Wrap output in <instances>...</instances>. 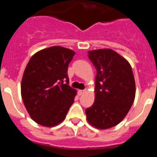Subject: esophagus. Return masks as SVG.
<instances>
[{
  "instance_id": "esophagus-1",
  "label": "esophagus",
  "mask_w": 157,
  "mask_h": 157,
  "mask_svg": "<svg viewBox=\"0 0 157 157\" xmlns=\"http://www.w3.org/2000/svg\"><path fill=\"white\" fill-rule=\"evenodd\" d=\"M86 92V90H78V95L79 96H81V95H82L83 94H84V93Z\"/></svg>"
}]
</instances>
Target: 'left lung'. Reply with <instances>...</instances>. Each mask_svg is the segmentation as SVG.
Wrapping results in <instances>:
<instances>
[{
    "label": "left lung",
    "instance_id": "8db88e82",
    "mask_svg": "<svg viewBox=\"0 0 157 157\" xmlns=\"http://www.w3.org/2000/svg\"><path fill=\"white\" fill-rule=\"evenodd\" d=\"M97 70L95 101L86 109L89 123L98 129L115 127L125 118L135 98V81L127 59L110 48L88 52Z\"/></svg>",
    "mask_w": 157,
    "mask_h": 157
}]
</instances>
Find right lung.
Listing matches in <instances>:
<instances>
[{
	"label": "right lung",
	"mask_w": 157,
	"mask_h": 157,
	"mask_svg": "<svg viewBox=\"0 0 157 157\" xmlns=\"http://www.w3.org/2000/svg\"><path fill=\"white\" fill-rule=\"evenodd\" d=\"M75 52L52 46L36 52L27 63L21 95L29 115L44 127L61 123L73 104L76 90L68 86L67 67Z\"/></svg>",
	"instance_id": "add662e5"
}]
</instances>
